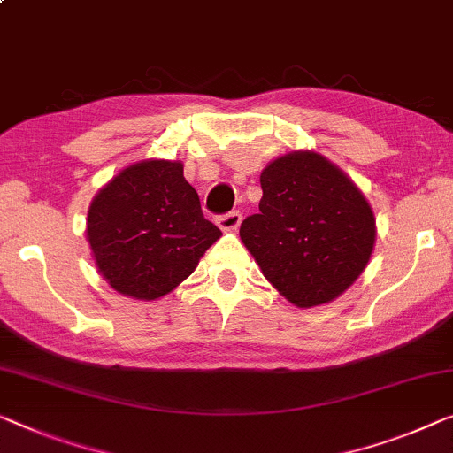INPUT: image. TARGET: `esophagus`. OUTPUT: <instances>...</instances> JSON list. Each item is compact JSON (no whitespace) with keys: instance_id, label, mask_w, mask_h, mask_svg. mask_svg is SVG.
<instances>
[{"instance_id":"esophagus-1","label":"esophagus","mask_w":453,"mask_h":453,"mask_svg":"<svg viewBox=\"0 0 453 453\" xmlns=\"http://www.w3.org/2000/svg\"><path fill=\"white\" fill-rule=\"evenodd\" d=\"M242 224V213L240 211H229L218 218V226L224 229V232H235Z\"/></svg>"}]
</instances>
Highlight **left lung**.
Masks as SVG:
<instances>
[{
	"mask_svg": "<svg viewBox=\"0 0 453 453\" xmlns=\"http://www.w3.org/2000/svg\"><path fill=\"white\" fill-rule=\"evenodd\" d=\"M260 211L240 238L262 274L296 307L340 296L366 268L374 213L340 168L315 152L276 158L260 174Z\"/></svg>",
	"mask_w": 453,
	"mask_h": 453,
	"instance_id": "left-lung-1",
	"label": "left lung"
}]
</instances>
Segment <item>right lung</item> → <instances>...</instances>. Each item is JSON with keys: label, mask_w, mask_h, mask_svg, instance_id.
I'll use <instances>...</instances> for the list:
<instances>
[{"label": "right lung", "mask_w": 453, "mask_h": 453, "mask_svg": "<svg viewBox=\"0 0 453 453\" xmlns=\"http://www.w3.org/2000/svg\"><path fill=\"white\" fill-rule=\"evenodd\" d=\"M219 235L183 165L171 160L127 166L97 193L87 218L99 273L118 293L146 301L183 282Z\"/></svg>", "instance_id": "add662e5"}]
</instances>
